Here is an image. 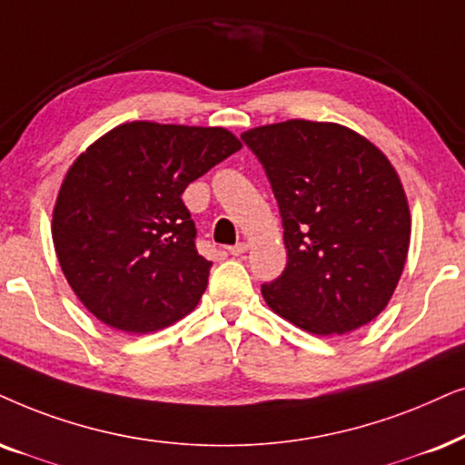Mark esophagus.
I'll list each match as a JSON object with an SVG mask.
<instances>
[{"label":"esophagus","mask_w":465,"mask_h":465,"mask_svg":"<svg viewBox=\"0 0 465 465\" xmlns=\"http://www.w3.org/2000/svg\"><path fill=\"white\" fill-rule=\"evenodd\" d=\"M228 252H231L232 256H241V254H245V252H247V243H237V245H231V247H228Z\"/></svg>","instance_id":"obj_1"}]
</instances>
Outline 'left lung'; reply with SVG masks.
Returning a JSON list of instances; mask_svg holds the SVG:
<instances>
[{
	"label": "left lung",
	"instance_id": "1",
	"mask_svg": "<svg viewBox=\"0 0 465 465\" xmlns=\"http://www.w3.org/2000/svg\"><path fill=\"white\" fill-rule=\"evenodd\" d=\"M271 181L288 262L262 284L277 316L343 335L387 307L406 264L410 209L376 144L340 124L288 119L241 134Z\"/></svg>",
	"mask_w": 465,
	"mask_h": 465
}]
</instances>
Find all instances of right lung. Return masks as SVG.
<instances>
[{"label": "right lung", "instance_id": "obj_1", "mask_svg": "<svg viewBox=\"0 0 465 465\" xmlns=\"http://www.w3.org/2000/svg\"><path fill=\"white\" fill-rule=\"evenodd\" d=\"M239 149L226 128L130 122L78 155L53 209V243L98 321L143 335L194 310L211 262L181 194Z\"/></svg>", "mask_w": 465, "mask_h": 465}]
</instances>
